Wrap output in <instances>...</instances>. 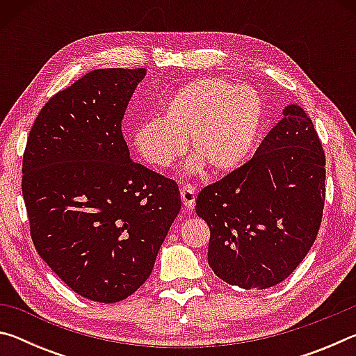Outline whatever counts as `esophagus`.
Returning <instances> with one entry per match:
<instances>
[{"label":"esophagus","instance_id":"esophagus-1","mask_svg":"<svg viewBox=\"0 0 356 356\" xmlns=\"http://www.w3.org/2000/svg\"><path fill=\"white\" fill-rule=\"evenodd\" d=\"M180 197H182V202L185 209H193L196 204V190L193 185H184L180 188Z\"/></svg>","mask_w":356,"mask_h":356}]
</instances>
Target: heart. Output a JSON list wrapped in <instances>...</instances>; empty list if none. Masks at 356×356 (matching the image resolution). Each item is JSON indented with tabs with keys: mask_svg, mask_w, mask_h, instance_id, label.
<instances>
[{
	"mask_svg": "<svg viewBox=\"0 0 356 356\" xmlns=\"http://www.w3.org/2000/svg\"><path fill=\"white\" fill-rule=\"evenodd\" d=\"M264 122L261 95L248 86L200 78L176 89L163 105V118L138 125L134 143L150 165L168 168L182 156L186 140L195 159L191 171L202 165L226 174L248 159Z\"/></svg>",
	"mask_w": 356,
	"mask_h": 356,
	"instance_id": "heart-1",
	"label": "heart"
}]
</instances>
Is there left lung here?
Instances as JSON below:
<instances>
[{"label": "left lung", "instance_id": "8db88e82", "mask_svg": "<svg viewBox=\"0 0 356 356\" xmlns=\"http://www.w3.org/2000/svg\"><path fill=\"white\" fill-rule=\"evenodd\" d=\"M323 206L322 143L303 108L289 105L254 156L196 197L210 268L248 291L280 284L316 242Z\"/></svg>", "mask_w": 356, "mask_h": 356}]
</instances>
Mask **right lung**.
Here are the masks:
<instances>
[{
  "mask_svg": "<svg viewBox=\"0 0 356 356\" xmlns=\"http://www.w3.org/2000/svg\"><path fill=\"white\" fill-rule=\"evenodd\" d=\"M146 69H97L56 92L29 131L22 191L35 251L72 291H138L180 212L172 179L130 160L127 105Z\"/></svg>",
  "mask_w": 356,
  "mask_h": 356,
  "instance_id": "1",
  "label": "right lung"
}]
</instances>
